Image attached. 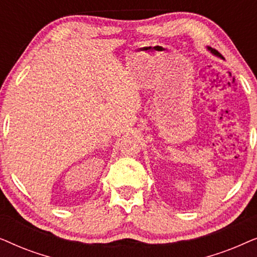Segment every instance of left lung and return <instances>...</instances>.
<instances>
[{
  "label": "left lung",
  "instance_id": "left-lung-1",
  "mask_svg": "<svg viewBox=\"0 0 257 257\" xmlns=\"http://www.w3.org/2000/svg\"><path fill=\"white\" fill-rule=\"evenodd\" d=\"M212 52H214V54H217V52L215 50H212Z\"/></svg>",
  "mask_w": 257,
  "mask_h": 257
}]
</instances>
